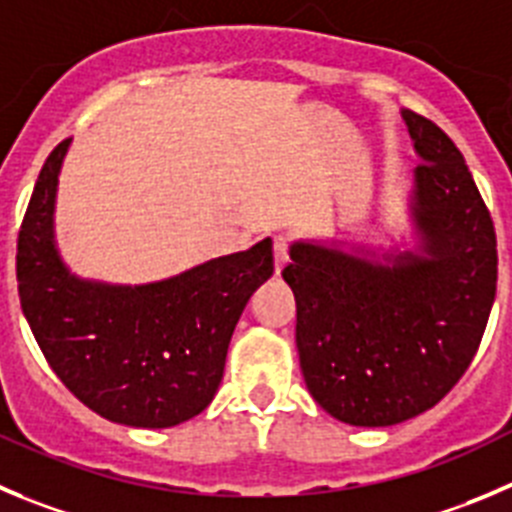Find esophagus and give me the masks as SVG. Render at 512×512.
<instances>
[{"label": "esophagus", "mask_w": 512, "mask_h": 512, "mask_svg": "<svg viewBox=\"0 0 512 512\" xmlns=\"http://www.w3.org/2000/svg\"><path fill=\"white\" fill-rule=\"evenodd\" d=\"M272 252H275V272H280L288 265V240H285V237H275Z\"/></svg>", "instance_id": "obj_1"}]
</instances>
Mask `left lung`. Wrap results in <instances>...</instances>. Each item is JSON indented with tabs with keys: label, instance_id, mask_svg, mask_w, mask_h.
<instances>
[{
	"label": "left lung",
	"instance_id": "left-lung-1",
	"mask_svg": "<svg viewBox=\"0 0 512 512\" xmlns=\"http://www.w3.org/2000/svg\"><path fill=\"white\" fill-rule=\"evenodd\" d=\"M401 118L419 159L409 240H295L283 270L305 386L353 427L432 409L470 366L498 283L493 219L465 159L432 121L407 108Z\"/></svg>",
	"mask_w": 512,
	"mask_h": 512
}]
</instances>
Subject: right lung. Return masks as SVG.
Segmentation results:
<instances>
[{"label": "right lung", "mask_w": 512, "mask_h": 512, "mask_svg": "<svg viewBox=\"0 0 512 512\" xmlns=\"http://www.w3.org/2000/svg\"><path fill=\"white\" fill-rule=\"evenodd\" d=\"M70 138L47 156L17 242L22 313L47 364L85 407L166 429L212 404L247 300L272 275V240L141 285L80 278L62 260L55 204Z\"/></svg>", "instance_id": "add662e5"}]
</instances>
